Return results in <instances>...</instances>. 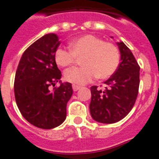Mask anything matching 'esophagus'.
I'll use <instances>...</instances> for the list:
<instances>
[{"instance_id": "obj_1", "label": "esophagus", "mask_w": 159, "mask_h": 159, "mask_svg": "<svg viewBox=\"0 0 159 159\" xmlns=\"http://www.w3.org/2000/svg\"><path fill=\"white\" fill-rule=\"evenodd\" d=\"M80 88H81V87H80V86H77V85H72V89H73V91H74V92H77V90H79Z\"/></svg>"}]
</instances>
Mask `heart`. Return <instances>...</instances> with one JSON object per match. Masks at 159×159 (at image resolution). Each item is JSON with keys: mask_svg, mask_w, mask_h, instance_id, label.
<instances>
[{"mask_svg": "<svg viewBox=\"0 0 159 159\" xmlns=\"http://www.w3.org/2000/svg\"><path fill=\"white\" fill-rule=\"evenodd\" d=\"M69 49L58 48L54 60L59 67H66L81 58L82 67L66 71L64 79L73 85H84L96 77L106 79L117 71L120 53L117 46L92 34H86L72 40Z\"/></svg>", "mask_w": 159, "mask_h": 159, "instance_id": "b5f03b06", "label": "heart"}]
</instances>
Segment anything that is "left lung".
Segmentation results:
<instances>
[{
	"instance_id": "obj_1",
	"label": "left lung",
	"mask_w": 159,
	"mask_h": 159,
	"mask_svg": "<svg viewBox=\"0 0 159 159\" xmlns=\"http://www.w3.org/2000/svg\"><path fill=\"white\" fill-rule=\"evenodd\" d=\"M117 45L121 62L117 71L105 82L106 89L102 91L97 86L91 87L90 112L100 123L113 124L125 118L133 108L139 93L140 67L123 42Z\"/></svg>"
}]
</instances>
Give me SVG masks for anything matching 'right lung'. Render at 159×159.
Listing matches in <instances>:
<instances>
[{
    "instance_id": "1",
    "label": "right lung",
    "mask_w": 159,
    "mask_h": 159,
    "mask_svg": "<svg viewBox=\"0 0 159 159\" xmlns=\"http://www.w3.org/2000/svg\"><path fill=\"white\" fill-rule=\"evenodd\" d=\"M60 42L55 34H45L25 52L16 70L14 91L21 115L31 125L49 129L60 125L67 116L72 84L59 82L62 73L54 60Z\"/></svg>"
}]
</instances>
